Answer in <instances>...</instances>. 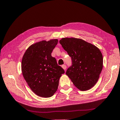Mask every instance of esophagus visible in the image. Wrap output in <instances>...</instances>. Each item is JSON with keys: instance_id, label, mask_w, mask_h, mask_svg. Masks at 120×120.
Segmentation results:
<instances>
[{"instance_id": "obj_1", "label": "esophagus", "mask_w": 120, "mask_h": 120, "mask_svg": "<svg viewBox=\"0 0 120 120\" xmlns=\"http://www.w3.org/2000/svg\"><path fill=\"white\" fill-rule=\"evenodd\" d=\"M62 68L63 69H64V70H66V69H67V66H66V65H65V64H63V65H62Z\"/></svg>"}]
</instances>
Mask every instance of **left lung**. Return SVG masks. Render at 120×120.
<instances>
[{
    "label": "left lung",
    "instance_id": "left-lung-1",
    "mask_svg": "<svg viewBox=\"0 0 120 120\" xmlns=\"http://www.w3.org/2000/svg\"><path fill=\"white\" fill-rule=\"evenodd\" d=\"M59 42L71 58V66L66 71L74 85L88 90L99 80L103 68V56L95 45L80 39L62 38Z\"/></svg>",
    "mask_w": 120,
    "mask_h": 120
}]
</instances>
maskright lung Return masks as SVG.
Returning a JSON list of instances; mask_svg holds the SVG:
<instances>
[{"label":"right lung","instance_id":"1","mask_svg":"<svg viewBox=\"0 0 120 120\" xmlns=\"http://www.w3.org/2000/svg\"><path fill=\"white\" fill-rule=\"evenodd\" d=\"M58 40L42 41L28 48L23 56L21 70L24 79L38 96L51 97L57 90L64 70L51 56Z\"/></svg>","mask_w":120,"mask_h":120}]
</instances>
